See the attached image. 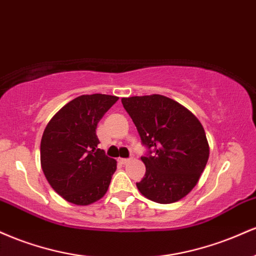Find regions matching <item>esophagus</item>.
<instances>
[{"label":"esophagus","instance_id":"34e87169","mask_svg":"<svg viewBox=\"0 0 256 256\" xmlns=\"http://www.w3.org/2000/svg\"><path fill=\"white\" fill-rule=\"evenodd\" d=\"M131 160H132V158H119V160H118V161H119V162H120V164H122V165H125V164L130 162V161H131Z\"/></svg>","mask_w":256,"mask_h":256}]
</instances>
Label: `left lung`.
<instances>
[{"instance_id":"8db88e82","label":"left lung","mask_w":256,"mask_h":256,"mask_svg":"<svg viewBox=\"0 0 256 256\" xmlns=\"http://www.w3.org/2000/svg\"><path fill=\"white\" fill-rule=\"evenodd\" d=\"M140 140L149 149L142 156L146 174L136 183L143 196L172 204L198 184L210 158V146L200 120L174 100L162 95L122 98Z\"/></svg>"}]
</instances>
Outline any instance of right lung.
Instances as JSON below:
<instances>
[{"label": "right lung", "instance_id": "right-lung-1", "mask_svg": "<svg viewBox=\"0 0 256 256\" xmlns=\"http://www.w3.org/2000/svg\"><path fill=\"white\" fill-rule=\"evenodd\" d=\"M119 98L82 95L50 119L40 140V166L48 183L73 204L86 206L104 198L116 170L96 136L104 113Z\"/></svg>", "mask_w": 256, "mask_h": 256}]
</instances>
